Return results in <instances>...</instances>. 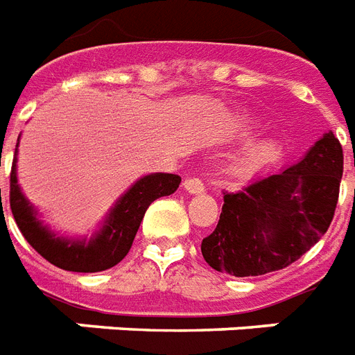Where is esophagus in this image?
<instances>
[{
	"instance_id": "34e87169",
	"label": "esophagus",
	"mask_w": 355,
	"mask_h": 355,
	"mask_svg": "<svg viewBox=\"0 0 355 355\" xmlns=\"http://www.w3.org/2000/svg\"><path fill=\"white\" fill-rule=\"evenodd\" d=\"M183 187H185V191L191 192V194H200V192H203V183H201V180H198V178H187V180L183 181Z\"/></svg>"
}]
</instances>
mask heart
<instances>
[{
	"label": "heart",
	"mask_w": 355,
	"mask_h": 355,
	"mask_svg": "<svg viewBox=\"0 0 355 355\" xmlns=\"http://www.w3.org/2000/svg\"><path fill=\"white\" fill-rule=\"evenodd\" d=\"M279 155V144L275 143V141H263V143L254 144L253 148H249L243 157L238 163V170H253L260 164L268 163V161L275 159Z\"/></svg>",
	"instance_id": "1"
}]
</instances>
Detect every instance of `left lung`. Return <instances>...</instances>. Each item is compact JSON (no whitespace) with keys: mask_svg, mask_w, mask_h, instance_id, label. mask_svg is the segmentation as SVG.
<instances>
[{"mask_svg":"<svg viewBox=\"0 0 355 355\" xmlns=\"http://www.w3.org/2000/svg\"><path fill=\"white\" fill-rule=\"evenodd\" d=\"M341 178L343 146L328 132L280 174L257 178L236 192L223 191L216 229L201 242L205 262L234 277L291 266L328 231Z\"/></svg>","mask_w":355,"mask_h":355,"instance_id":"1","label":"left lung"}]
</instances>
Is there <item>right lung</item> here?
<instances>
[{
    "label": "right lung",
    "mask_w": 355,
    "mask_h": 355,
    "mask_svg": "<svg viewBox=\"0 0 355 355\" xmlns=\"http://www.w3.org/2000/svg\"><path fill=\"white\" fill-rule=\"evenodd\" d=\"M18 146V144H16ZM181 178L175 174L144 175L119 200L106 225L92 242H69L55 238L34 218V212L16 183V157L10 168L8 203L16 225L31 248L56 268L76 273H97L117 266L132 249L133 238L152 201L178 191ZM1 201V189H0Z\"/></svg>",
    "instance_id": "1"
}]
</instances>
